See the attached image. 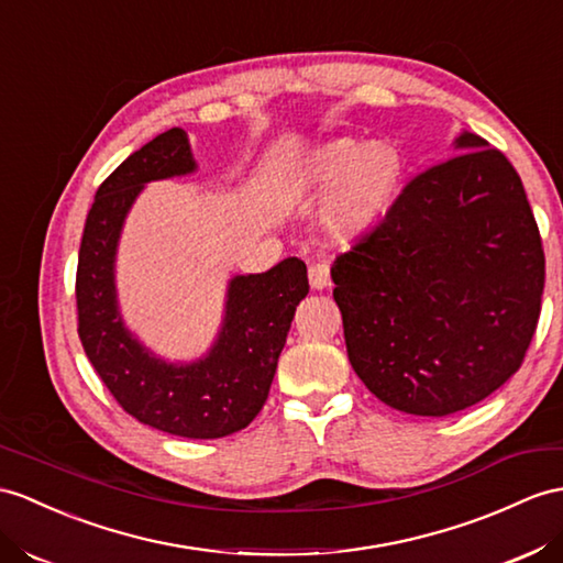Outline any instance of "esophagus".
I'll return each mask as SVG.
<instances>
[{"instance_id":"34e87169","label":"esophagus","mask_w":563,"mask_h":563,"mask_svg":"<svg viewBox=\"0 0 563 563\" xmlns=\"http://www.w3.org/2000/svg\"><path fill=\"white\" fill-rule=\"evenodd\" d=\"M308 277H310V286H312V289H318V291L327 289L329 282H332V279H329V265L324 263V260H318V263L310 265Z\"/></svg>"}]
</instances>
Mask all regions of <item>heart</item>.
<instances>
[{"mask_svg":"<svg viewBox=\"0 0 563 563\" xmlns=\"http://www.w3.org/2000/svg\"><path fill=\"white\" fill-rule=\"evenodd\" d=\"M404 164L389 145L336 141L320 147L296 174L300 194L336 188L332 222L344 234H358L387 212L399 194Z\"/></svg>","mask_w":563,"mask_h":563,"instance_id":"obj_1","label":"heart"}]
</instances>
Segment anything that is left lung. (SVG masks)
<instances>
[{"label":"left lung","instance_id":"1","mask_svg":"<svg viewBox=\"0 0 563 563\" xmlns=\"http://www.w3.org/2000/svg\"><path fill=\"white\" fill-rule=\"evenodd\" d=\"M416 174L332 265L349 361L379 401L451 416L523 365L544 251L514 164L475 133Z\"/></svg>","mask_w":563,"mask_h":563}]
</instances>
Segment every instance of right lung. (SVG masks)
<instances>
[{"label":"right lung","instance_id":"obj_1","mask_svg":"<svg viewBox=\"0 0 563 563\" xmlns=\"http://www.w3.org/2000/svg\"><path fill=\"white\" fill-rule=\"evenodd\" d=\"M181 129L135 150L95 194L76 269L78 336L117 404L150 428L188 440H219L249 428L263 410L296 306L308 294V269L289 257L263 274L231 279L227 320L208 358L167 365L121 324L114 300V251L143 184L194 172Z\"/></svg>","mask_w":563,"mask_h":563}]
</instances>
